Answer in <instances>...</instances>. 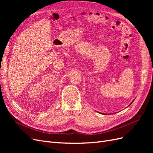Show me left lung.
<instances>
[{"label": "left lung", "mask_w": 153, "mask_h": 153, "mask_svg": "<svg viewBox=\"0 0 153 153\" xmlns=\"http://www.w3.org/2000/svg\"><path fill=\"white\" fill-rule=\"evenodd\" d=\"M133 101H134V100H133ZM133 101H132V102H131V103H130V104H129V105H131V103H133Z\"/></svg>", "instance_id": "obj_1"}]
</instances>
